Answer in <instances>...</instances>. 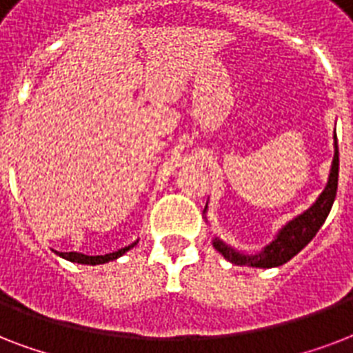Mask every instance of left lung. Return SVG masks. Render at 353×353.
Returning <instances> with one entry per match:
<instances>
[{
  "mask_svg": "<svg viewBox=\"0 0 353 353\" xmlns=\"http://www.w3.org/2000/svg\"><path fill=\"white\" fill-rule=\"evenodd\" d=\"M337 180H339V149H337V136H335V154H333L332 171H330V179L316 199V202L310 210H305L304 214L294 217L291 223L283 226L280 234L270 245L258 254H241L230 248L228 245L215 237L214 247L225 256L228 261L236 265H248V267H261V269H270V267H280V265L288 263L289 259L294 258L307 243L316 236V232L324 225L327 214L333 206L335 195H337Z\"/></svg>",
  "mask_w": 353,
  "mask_h": 353,
  "instance_id": "obj_1",
  "label": "left lung"
}]
</instances>
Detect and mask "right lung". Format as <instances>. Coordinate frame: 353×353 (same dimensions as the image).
Segmentation results:
<instances>
[{"label": "right lung", "instance_id": "1", "mask_svg": "<svg viewBox=\"0 0 353 353\" xmlns=\"http://www.w3.org/2000/svg\"><path fill=\"white\" fill-rule=\"evenodd\" d=\"M136 243L128 245V247L121 248V250H116V252L105 254V256H86V254H79V252H60V256L68 261H73V263H81V265H99V263H108L112 259H117L119 256L130 250Z\"/></svg>", "mask_w": 353, "mask_h": 353}]
</instances>
